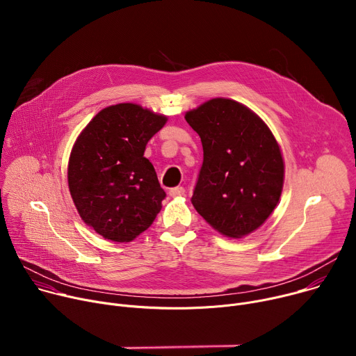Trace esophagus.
<instances>
[{"instance_id":"obj_1","label":"esophagus","mask_w":356,"mask_h":356,"mask_svg":"<svg viewBox=\"0 0 356 356\" xmlns=\"http://www.w3.org/2000/svg\"><path fill=\"white\" fill-rule=\"evenodd\" d=\"M184 193H186V190H184V187H181V186H177V187H173V188L169 190L170 197H179V195H183Z\"/></svg>"}]
</instances>
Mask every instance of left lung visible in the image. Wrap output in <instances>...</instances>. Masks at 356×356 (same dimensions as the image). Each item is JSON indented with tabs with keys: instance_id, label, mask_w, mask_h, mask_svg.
<instances>
[{
	"instance_id": "8db88e82",
	"label": "left lung",
	"mask_w": 356,
	"mask_h": 356,
	"mask_svg": "<svg viewBox=\"0 0 356 356\" xmlns=\"http://www.w3.org/2000/svg\"><path fill=\"white\" fill-rule=\"evenodd\" d=\"M186 121L202 145L194 209L227 236L255 231L277 206L283 187V158L270 129L228 98L207 101L188 111Z\"/></svg>"
}]
</instances>
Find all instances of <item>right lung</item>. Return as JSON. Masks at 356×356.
Wrapping results in <instances>:
<instances>
[{"mask_svg": "<svg viewBox=\"0 0 356 356\" xmlns=\"http://www.w3.org/2000/svg\"><path fill=\"white\" fill-rule=\"evenodd\" d=\"M165 122L136 104H117L101 110L77 138L70 194L83 221L106 239H135L161 211L166 193L143 152Z\"/></svg>", "mask_w": 356, "mask_h": 356, "instance_id": "1", "label": "right lung"}]
</instances>
